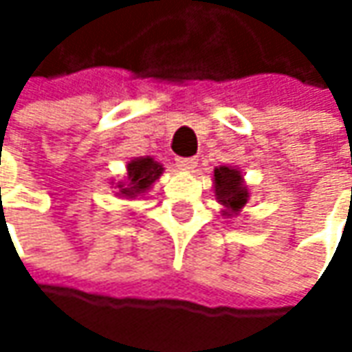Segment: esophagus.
I'll return each instance as SVG.
<instances>
[{"label":"esophagus","mask_w":352,"mask_h":352,"mask_svg":"<svg viewBox=\"0 0 352 352\" xmlns=\"http://www.w3.org/2000/svg\"><path fill=\"white\" fill-rule=\"evenodd\" d=\"M176 166L180 170H186V172H190V170H194L197 166V158H178L176 160Z\"/></svg>","instance_id":"obj_1"}]
</instances>
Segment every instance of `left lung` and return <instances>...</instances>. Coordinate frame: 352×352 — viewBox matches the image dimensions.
<instances>
[{"label": "left lung", "mask_w": 352, "mask_h": 352, "mask_svg": "<svg viewBox=\"0 0 352 352\" xmlns=\"http://www.w3.org/2000/svg\"><path fill=\"white\" fill-rule=\"evenodd\" d=\"M215 199L223 206V215L236 217L249 201V190L245 186L241 170L235 166H217L213 170Z\"/></svg>", "instance_id": "8db88e82"}]
</instances>
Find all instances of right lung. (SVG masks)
I'll return each mask as SVG.
<instances>
[{"label": "right lung", "mask_w": 352, "mask_h": 352, "mask_svg": "<svg viewBox=\"0 0 352 352\" xmlns=\"http://www.w3.org/2000/svg\"><path fill=\"white\" fill-rule=\"evenodd\" d=\"M164 172L162 164L156 162L153 156H139L127 162V178L125 182H117L119 194L123 197H137L142 196L144 192L151 190V186L160 178V174Z\"/></svg>", "instance_id": "1"}]
</instances>
